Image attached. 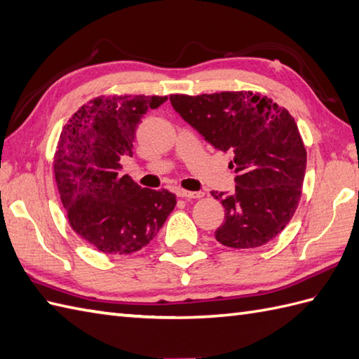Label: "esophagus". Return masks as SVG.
<instances>
[{
	"label": "esophagus",
	"mask_w": 359,
	"mask_h": 359,
	"mask_svg": "<svg viewBox=\"0 0 359 359\" xmlns=\"http://www.w3.org/2000/svg\"><path fill=\"white\" fill-rule=\"evenodd\" d=\"M177 195L180 198H187V199H191V198H203L204 194L203 191H189V190H184V189H178L177 190Z\"/></svg>",
	"instance_id": "1"
}]
</instances>
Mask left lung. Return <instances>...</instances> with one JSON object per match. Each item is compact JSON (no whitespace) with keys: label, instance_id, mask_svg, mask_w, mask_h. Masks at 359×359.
Returning a JSON list of instances; mask_svg holds the SVG:
<instances>
[{"label":"left lung","instance_id":"8db88e82","mask_svg":"<svg viewBox=\"0 0 359 359\" xmlns=\"http://www.w3.org/2000/svg\"><path fill=\"white\" fill-rule=\"evenodd\" d=\"M170 103L205 142L233 156L234 194L212 191L225 208L216 241L239 250L273 241L295 213L306 172V149L294 117L252 91L172 94Z\"/></svg>","mask_w":359,"mask_h":359}]
</instances>
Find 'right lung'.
Masks as SVG:
<instances>
[{
  "instance_id": "1",
  "label": "right lung",
  "mask_w": 359,
  "mask_h": 359,
  "mask_svg": "<svg viewBox=\"0 0 359 359\" xmlns=\"http://www.w3.org/2000/svg\"><path fill=\"white\" fill-rule=\"evenodd\" d=\"M168 95H100L79 108L60 133L53 169L67 219L81 238L107 255L142 250L177 204L169 190L142 189L120 175L133 156L144 114Z\"/></svg>"
}]
</instances>
